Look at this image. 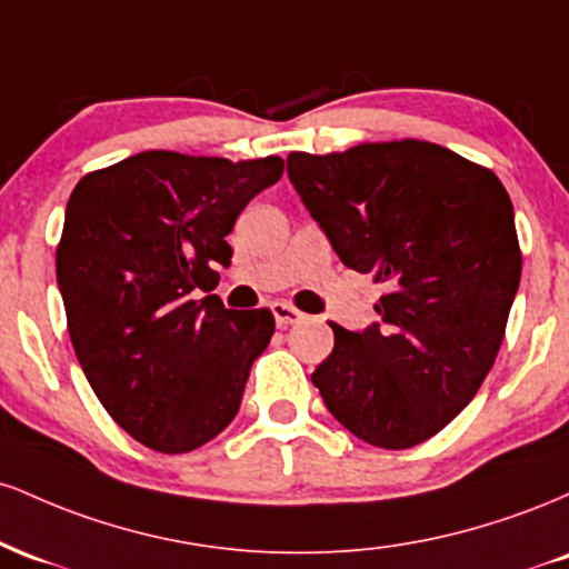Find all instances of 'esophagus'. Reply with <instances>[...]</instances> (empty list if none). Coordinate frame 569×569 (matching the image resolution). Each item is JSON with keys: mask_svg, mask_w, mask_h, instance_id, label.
<instances>
[{"mask_svg": "<svg viewBox=\"0 0 569 569\" xmlns=\"http://www.w3.org/2000/svg\"><path fill=\"white\" fill-rule=\"evenodd\" d=\"M272 316H276V323L280 326V329H286V326H291V323H299L305 318L297 307H291L286 302L272 305Z\"/></svg>", "mask_w": 569, "mask_h": 569, "instance_id": "34e87169", "label": "esophagus"}]
</instances>
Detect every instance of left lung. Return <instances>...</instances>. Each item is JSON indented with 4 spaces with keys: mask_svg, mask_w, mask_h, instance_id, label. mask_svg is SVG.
<instances>
[{
    "mask_svg": "<svg viewBox=\"0 0 569 569\" xmlns=\"http://www.w3.org/2000/svg\"><path fill=\"white\" fill-rule=\"evenodd\" d=\"M286 162L342 264L385 286L380 323H331L335 350L312 385L371 447L422 443L471 403L498 358L521 278L511 198L489 168L417 139Z\"/></svg>",
    "mask_w": 569,
    "mask_h": 569,
    "instance_id": "8db88e82",
    "label": "left lung"
}]
</instances>
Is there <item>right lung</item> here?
Segmentation results:
<instances>
[{"label":"right lung","instance_id":"obj_1","mask_svg":"<svg viewBox=\"0 0 569 569\" xmlns=\"http://www.w3.org/2000/svg\"><path fill=\"white\" fill-rule=\"evenodd\" d=\"M280 176V158L152 149L71 192L56 251L69 337L98 401L143 447L192 452L238 415L276 318L194 291L217 283L234 219Z\"/></svg>","mask_w":569,"mask_h":569}]
</instances>
